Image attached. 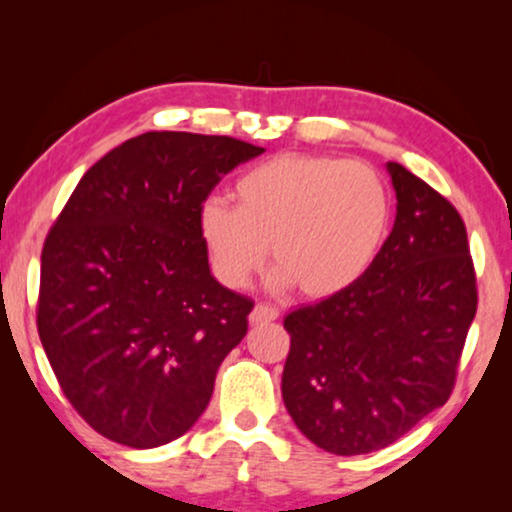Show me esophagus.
I'll return each instance as SVG.
<instances>
[{
	"instance_id": "esophagus-1",
	"label": "esophagus",
	"mask_w": 512,
	"mask_h": 512,
	"mask_svg": "<svg viewBox=\"0 0 512 512\" xmlns=\"http://www.w3.org/2000/svg\"><path fill=\"white\" fill-rule=\"evenodd\" d=\"M279 317L277 307H272L268 303H258L254 310L249 314L251 324H268V321H275Z\"/></svg>"
}]
</instances>
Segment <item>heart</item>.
<instances>
[{
  "label": "heart",
  "instance_id": "heart-1",
  "mask_svg": "<svg viewBox=\"0 0 512 512\" xmlns=\"http://www.w3.org/2000/svg\"><path fill=\"white\" fill-rule=\"evenodd\" d=\"M235 202L209 198L198 212L209 261L230 289L251 282L272 244V289L331 298L368 275L391 226L389 188L359 160H265L237 177Z\"/></svg>",
  "mask_w": 512,
  "mask_h": 512
}]
</instances>
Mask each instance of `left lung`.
I'll return each mask as SVG.
<instances>
[{
    "label": "left lung",
    "instance_id": "obj_1",
    "mask_svg": "<svg viewBox=\"0 0 512 512\" xmlns=\"http://www.w3.org/2000/svg\"><path fill=\"white\" fill-rule=\"evenodd\" d=\"M387 172L396 221L373 268L284 319L286 410L340 457L382 450L445 405L478 307L457 209L403 165Z\"/></svg>",
    "mask_w": 512,
    "mask_h": 512
}]
</instances>
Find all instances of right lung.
<instances>
[{
    "label": "right lung",
    "instance_id": "add662e5",
    "mask_svg": "<svg viewBox=\"0 0 512 512\" xmlns=\"http://www.w3.org/2000/svg\"><path fill=\"white\" fill-rule=\"evenodd\" d=\"M265 149L144 132L83 174L41 251L37 326L76 412L149 450L205 412L254 303L209 270L198 212L221 174Z\"/></svg>",
    "mask_w": 512,
    "mask_h": 512
}]
</instances>
